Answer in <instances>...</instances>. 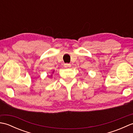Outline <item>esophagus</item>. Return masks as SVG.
<instances>
[{
  "mask_svg": "<svg viewBox=\"0 0 133 133\" xmlns=\"http://www.w3.org/2000/svg\"><path fill=\"white\" fill-rule=\"evenodd\" d=\"M64 67H65V68H68V67H71V64H68V63H66L64 64Z\"/></svg>",
  "mask_w": 133,
  "mask_h": 133,
  "instance_id": "esophagus-1",
  "label": "esophagus"
}]
</instances>
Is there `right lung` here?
<instances>
[{"label":"right lung","mask_w":133,"mask_h":133,"mask_svg":"<svg viewBox=\"0 0 133 133\" xmlns=\"http://www.w3.org/2000/svg\"><path fill=\"white\" fill-rule=\"evenodd\" d=\"M54 71H52V74H53V73H54ZM51 76H52V75H51Z\"/></svg>","instance_id":"right-lung-1"}]
</instances>
